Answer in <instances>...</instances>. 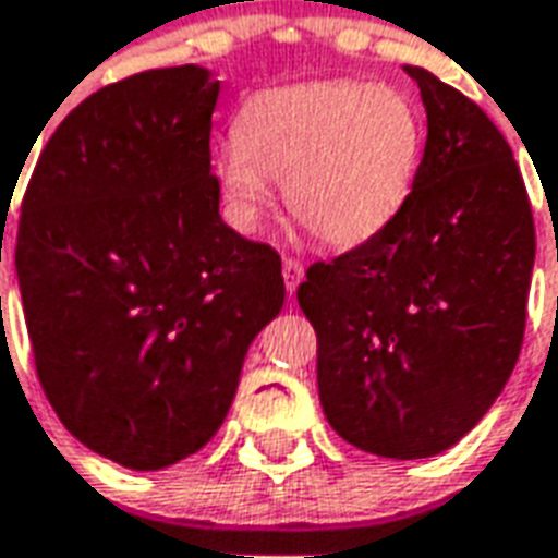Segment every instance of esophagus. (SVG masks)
Returning a JSON list of instances; mask_svg holds the SVG:
<instances>
[{"label": "esophagus", "instance_id": "esophagus-1", "mask_svg": "<svg viewBox=\"0 0 558 558\" xmlns=\"http://www.w3.org/2000/svg\"><path fill=\"white\" fill-rule=\"evenodd\" d=\"M301 280H304V268H301L299 259H283V283H287V292H290V295H295Z\"/></svg>", "mask_w": 558, "mask_h": 558}]
</instances>
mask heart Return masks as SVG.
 Returning a JSON list of instances; mask_svg holds the SVG:
<instances>
[{"mask_svg": "<svg viewBox=\"0 0 558 558\" xmlns=\"http://www.w3.org/2000/svg\"><path fill=\"white\" fill-rule=\"evenodd\" d=\"M423 162L408 94L373 82H304L254 94L216 156L230 221L254 230L283 183L292 218L325 245L357 247L402 216Z\"/></svg>", "mask_w": 558, "mask_h": 558, "instance_id": "b5f03b06", "label": "heart"}]
</instances>
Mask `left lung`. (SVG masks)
Listing matches in <instances>:
<instances>
[{
	"instance_id": "1",
	"label": "left lung",
	"mask_w": 558,
	"mask_h": 558,
	"mask_svg": "<svg viewBox=\"0 0 558 558\" xmlns=\"http://www.w3.org/2000/svg\"><path fill=\"white\" fill-rule=\"evenodd\" d=\"M402 70L428 121L414 192L381 236L313 263L299 304L316 328L319 402L333 432L411 461L456 447L509 381L535 225L488 114L435 73Z\"/></svg>"
}]
</instances>
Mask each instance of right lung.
<instances>
[{
    "mask_svg": "<svg viewBox=\"0 0 558 558\" xmlns=\"http://www.w3.org/2000/svg\"><path fill=\"white\" fill-rule=\"evenodd\" d=\"M218 90L183 64L90 94L23 197L14 263L37 378L70 435L130 470L216 435L247 345L283 307L278 251L218 213Z\"/></svg>",
    "mask_w": 558,
    "mask_h": 558,
    "instance_id": "1",
    "label": "right lung"
}]
</instances>
